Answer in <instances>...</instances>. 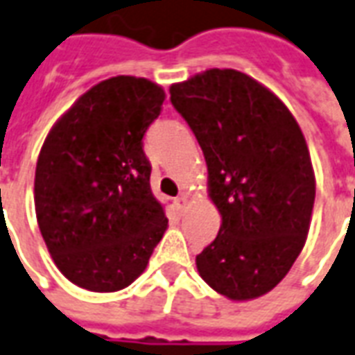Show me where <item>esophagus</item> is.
I'll use <instances>...</instances> for the list:
<instances>
[{"label": "esophagus", "instance_id": "obj_1", "mask_svg": "<svg viewBox=\"0 0 355 355\" xmlns=\"http://www.w3.org/2000/svg\"><path fill=\"white\" fill-rule=\"evenodd\" d=\"M175 206H178V209H185V207L189 206V196H187V194H180V196L175 198Z\"/></svg>", "mask_w": 355, "mask_h": 355}]
</instances>
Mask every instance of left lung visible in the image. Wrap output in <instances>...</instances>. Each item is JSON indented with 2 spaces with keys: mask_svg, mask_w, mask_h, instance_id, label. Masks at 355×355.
Segmentation results:
<instances>
[{
  "mask_svg": "<svg viewBox=\"0 0 355 355\" xmlns=\"http://www.w3.org/2000/svg\"><path fill=\"white\" fill-rule=\"evenodd\" d=\"M207 164L223 217L196 257L200 277L228 300L268 294L300 257L313 215V164L300 125L275 93L234 69H209L170 86Z\"/></svg>",
  "mask_w": 355,
  "mask_h": 355,
  "instance_id": "8db88e82",
  "label": "left lung"
}]
</instances>
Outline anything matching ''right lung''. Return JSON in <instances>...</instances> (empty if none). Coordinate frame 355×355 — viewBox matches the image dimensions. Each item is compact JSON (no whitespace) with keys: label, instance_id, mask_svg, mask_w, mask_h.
<instances>
[{"label":"right lung","instance_id":"1","mask_svg":"<svg viewBox=\"0 0 355 355\" xmlns=\"http://www.w3.org/2000/svg\"><path fill=\"white\" fill-rule=\"evenodd\" d=\"M161 86L114 76L93 86L48 132L35 170L42 239L69 281L117 292L142 275L168 218L151 193L144 135Z\"/></svg>","mask_w":355,"mask_h":355}]
</instances>
